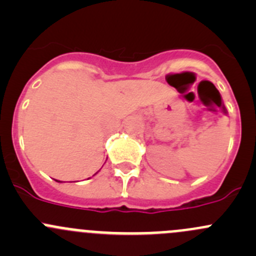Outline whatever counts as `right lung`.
<instances>
[{"label": "right lung", "instance_id": "obj_1", "mask_svg": "<svg viewBox=\"0 0 256 256\" xmlns=\"http://www.w3.org/2000/svg\"><path fill=\"white\" fill-rule=\"evenodd\" d=\"M58 182H59V180H58Z\"/></svg>", "mask_w": 256, "mask_h": 256}]
</instances>
